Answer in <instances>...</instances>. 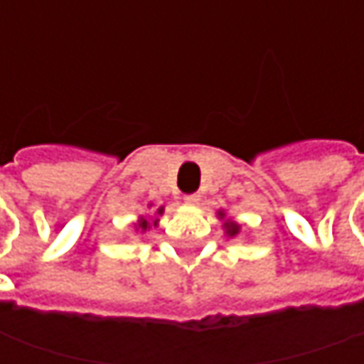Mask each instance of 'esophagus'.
<instances>
[{
	"instance_id": "34e87169",
	"label": "esophagus",
	"mask_w": 364,
	"mask_h": 364,
	"mask_svg": "<svg viewBox=\"0 0 364 364\" xmlns=\"http://www.w3.org/2000/svg\"><path fill=\"white\" fill-rule=\"evenodd\" d=\"M184 200H186L188 204H198V200H200V194H196V192H194V194H186V196H184Z\"/></svg>"
}]
</instances>
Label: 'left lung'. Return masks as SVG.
I'll return each instance as SVG.
<instances>
[{
	"mask_svg": "<svg viewBox=\"0 0 364 364\" xmlns=\"http://www.w3.org/2000/svg\"><path fill=\"white\" fill-rule=\"evenodd\" d=\"M232 232H235V229H232Z\"/></svg>",
	"mask_w": 364,
	"mask_h": 364,
	"instance_id": "left-lung-1",
	"label": "left lung"
}]
</instances>
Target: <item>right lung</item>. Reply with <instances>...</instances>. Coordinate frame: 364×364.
Wrapping results in <instances>:
<instances>
[{"label": "right lung", "instance_id": "add662e5", "mask_svg": "<svg viewBox=\"0 0 364 364\" xmlns=\"http://www.w3.org/2000/svg\"><path fill=\"white\" fill-rule=\"evenodd\" d=\"M139 227H141V229H146L147 225H146V220H144V223H141V225H139Z\"/></svg>", "mask_w": 364, "mask_h": 364}]
</instances>
